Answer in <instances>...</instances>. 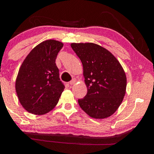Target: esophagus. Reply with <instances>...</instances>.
<instances>
[{
    "mask_svg": "<svg viewBox=\"0 0 154 154\" xmlns=\"http://www.w3.org/2000/svg\"><path fill=\"white\" fill-rule=\"evenodd\" d=\"M76 82H77V80H76L75 79H72V80H71L69 82V85H72L75 84Z\"/></svg>",
    "mask_w": 154,
    "mask_h": 154,
    "instance_id": "34e87169",
    "label": "esophagus"
}]
</instances>
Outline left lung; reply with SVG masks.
Here are the masks:
<instances>
[{"label": "left lung", "mask_w": 154, "mask_h": 154, "mask_svg": "<svg viewBox=\"0 0 154 154\" xmlns=\"http://www.w3.org/2000/svg\"><path fill=\"white\" fill-rule=\"evenodd\" d=\"M81 60L85 97L78 103L88 116L106 119L117 110L122 102L127 87V77L122 66L110 51L93 43L71 44Z\"/></svg>", "instance_id": "obj_1"}]
</instances>
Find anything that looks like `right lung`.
I'll use <instances>...</instances> for the list:
<instances>
[{"label":"right lung","instance_id":"1","mask_svg":"<svg viewBox=\"0 0 154 154\" xmlns=\"http://www.w3.org/2000/svg\"><path fill=\"white\" fill-rule=\"evenodd\" d=\"M63 46V43L58 40L42 42L21 65L15 88L21 105L28 112L43 115L57 105L65 88L56 64V56Z\"/></svg>","mask_w":154,"mask_h":154}]
</instances>
